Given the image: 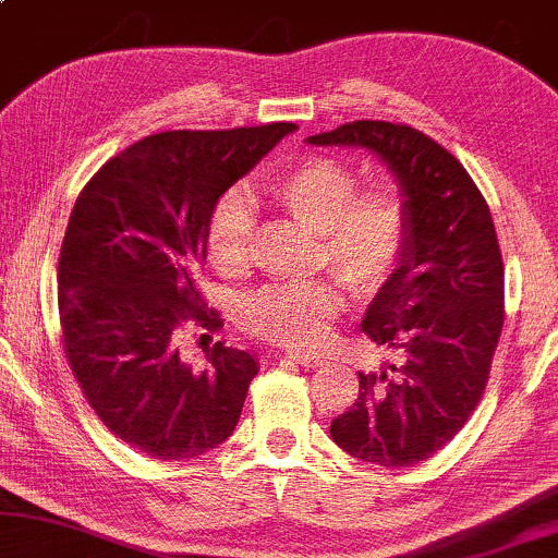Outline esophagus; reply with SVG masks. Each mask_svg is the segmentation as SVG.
Segmentation results:
<instances>
[{
  "instance_id": "1",
  "label": "esophagus",
  "mask_w": 558,
  "mask_h": 558,
  "mask_svg": "<svg viewBox=\"0 0 558 558\" xmlns=\"http://www.w3.org/2000/svg\"><path fill=\"white\" fill-rule=\"evenodd\" d=\"M290 361H295V364H301L305 368H313V366H320L324 364V359L320 356H313V354H288Z\"/></svg>"
}]
</instances>
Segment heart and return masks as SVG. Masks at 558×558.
<instances>
[{
	"label": "heart",
	"mask_w": 558,
	"mask_h": 558,
	"mask_svg": "<svg viewBox=\"0 0 558 558\" xmlns=\"http://www.w3.org/2000/svg\"><path fill=\"white\" fill-rule=\"evenodd\" d=\"M359 189L356 171L333 156H305L268 182V197L298 225L316 232L320 257L359 293H374L402 263L410 242V207L391 184ZM255 215L240 192H227L209 211V260L227 278L245 276L253 257ZM336 280L280 282L255 293L242 324L272 343L308 349L326 339L341 311Z\"/></svg>",
	"instance_id": "obj_1"
}]
</instances>
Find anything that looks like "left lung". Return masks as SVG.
I'll list each match as a JSON object with an SVG mask.
<instances>
[{"mask_svg":"<svg viewBox=\"0 0 558 558\" xmlns=\"http://www.w3.org/2000/svg\"><path fill=\"white\" fill-rule=\"evenodd\" d=\"M305 141L372 151L410 207L402 263L361 320L368 339L404 361L359 372L356 402L331 422V437L374 465H417L481 402L504 328V260L490 209L465 167L410 125L354 121Z\"/></svg>","mask_w":558,"mask_h":558,"instance_id":"8db88e82","label":"left lung"}]
</instances>
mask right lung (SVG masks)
Instances as JSON below:
<instances>
[{
    "label": "right lung",
    "instance_id": "add662e5",
    "mask_svg": "<svg viewBox=\"0 0 558 558\" xmlns=\"http://www.w3.org/2000/svg\"><path fill=\"white\" fill-rule=\"evenodd\" d=\"M295 129L154 133L106 161L70 211L58 263L65 356L100 422L154 460L222 445L260 372L225 341L192 366L177 333L186 316L219 326L194 280L211 207Z\"/></svg>",
    "mask_w": 558,
    "mask_h": 558
}]
</instances>
